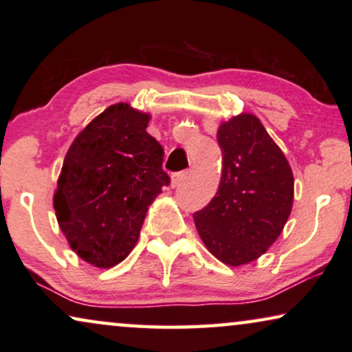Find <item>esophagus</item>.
I'll use <instances>...</instances> for the list:
<instances>
[{
    "label": "esophagus",
    "mask_w": 352,
    "mask_h": 352,
    "mask_svg": "<svg viewBox=\"0 0 352 352\" xmlns=\"http://www.w3.org/2000/svg\"><path fill=\"white\" fill-rule=\"evenodd\" d=\"M186 176H187V173L186 171H181V173H175V175L171 176V187L175 188V187H179L181 186V182L186 179Z\"/></svg>",
    "instance_id": "34e87169"
}]
</instances>
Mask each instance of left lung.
<instances>
[{
	"instance_id": "1",
	"label": "left lung",
	"mask_w": 352,
	"mask_h": 352,
	"mask_svg": "<svg viewBox=\"0 0 352 352\" xmlns=\"http://www.w3.org/2000/svg\"><path fill=\"white\" fill-rule=\"evenodd\" d=\"M222 176L210 205L193 214L208 251L228 267L257 261L281 235L294 205V175L262 122L241 113L217 130Z\"/></svg>"
}]
</instances>
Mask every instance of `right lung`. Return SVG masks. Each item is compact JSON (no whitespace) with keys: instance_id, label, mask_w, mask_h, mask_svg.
<instances>
[{"instance_id":"obj_1","label":"right lung","mask_w":352,"mask_h":352,"mask_svg":"<svg viewBox=\"0 0 352 352\" xmlns=\"http://www.w3.org/2000/svg\"><path fill=\"white\" fill-rule=\"evenodd\" d=\"M149 113L116 103L71 142L54 192L69 248L96 268H113L135 248L147 210L168 186L164 149L147 133Z\"/></svg>"}]
</instances>
